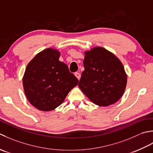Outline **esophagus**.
I'll use <instances>...</instances> for the list:
<instances>
[{"mask_svg": "<svg viewBox=\"0 0 153 153\" xmlns=\"http://www.w3.org/2000/svg\"><path fill=\"white\" fill-rule=\"evenodd\" d=\"M74 75H75V76H76L79 80L80 79V74L79 73L76 72L75 73H74Z\"/></svg>", "mask_w": 153, "mask_h": 153, "instance_id": "obj_1", "label": "esophagus"}]
</instances>
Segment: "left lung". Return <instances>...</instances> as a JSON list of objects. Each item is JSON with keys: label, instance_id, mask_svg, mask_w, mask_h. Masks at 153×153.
<instances>
[{"label": "left lung", "instance_id": "left-lung-1", "mask_svg": "<svg viewBox=\"0 0 153 153\" xmlns=\"http://www.w3.org/2000/svg\"><path fill=\"white\" fill-rule=\"evenodd\" d=\"M85 71L79 86L90 101L108 106L122 96L127 85V74L116 55L101 47L85 53Z\"/></svg>", "mask_w": 153, "mask_h": 153}]
</instances>
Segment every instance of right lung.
Returning <instances> with one entry per match:
<instances>
[{
    "instance_id": "add662e5",
    "label": "right lung",
    "mask_w": 153,
    "mask_h": 153,
    "mask_svg": "<svg viewBox=\"0 0 153 153\" xmlns=\"http://www.w3.org/2000/svg\"><path fill=\"white\" fill-rule=\"evenodd\" d=\"M60 52L48 48L37 53L27 64L23 76L27 99L38 110H53L63 102L79 80L67 65L59 61Z\"/></svg>"
}]
</instances>
